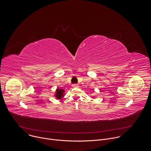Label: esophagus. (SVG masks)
<instances>
[{
    "mask_svg": "<svg viewBox=\"0 0 151 151\" xmlns=\"http://www.w3.org/2000/svg\"><path fill=\"white\" fill-rule=\"evenodd\" d=\"M72 87L75 88H77L79 87V85L78 84H73L72 85Z\"/></svg>",
    "mask_w": 151,
    "mask_h": 151,
    "instance_id": "1",
    "label": "esophagus"
}]
</instances>
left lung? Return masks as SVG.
I'll use <instances>...</instances> for the list:
<instances>
[{"instance_id": "left-lung-1", "label": "left lung", "mask_w": 151, "mask_h": 151, "mask_svg": "<svg viewBox=\"0 0 151 151\" xmlns=\"http://www.w3.org/2000/svg\"><path fill=\"white\" fill-rule=\"evenodd\" d=\"M94 98H95L94 97H93V99H94Z\"/></svg>"}]
</instances>
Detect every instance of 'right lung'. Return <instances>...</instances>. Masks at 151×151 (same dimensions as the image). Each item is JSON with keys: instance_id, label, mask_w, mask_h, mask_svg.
<instances>
[{"instance_id": "1", "label": "right lung", "mask_w": 151, "mask_h": 151, "mask_svg": "<svg viewBox=\"0 0 151 151\" xmlns=\"http://www.w3.org/2000/svg\"><path fill=\"white\" fill-rule=\"evenodd\" d=\"M53 96L56 98V99L60 100L61 98L64 97V96H65V91H64L63 89H61L58 87L55 90V91Z\"/></svg>"}]
</instances>
